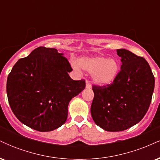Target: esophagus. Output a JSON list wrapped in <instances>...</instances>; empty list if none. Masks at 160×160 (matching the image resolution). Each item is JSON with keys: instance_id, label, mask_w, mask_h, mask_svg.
<instances>
[{"instance_id": "1", "label": "esophagus", "mask_w": 160, "mask_h": 160, "mask_svg": "<svg viewBox=\"0 0 160 160\" xmlns=\"http://www.w3.org/2000/svg\"><path fill=\"white\" fill-rule=\"evenodd\" d=\"M92 86H91V83L89 82V80H86V89H91Z\"/></svg>"}]
</instances>
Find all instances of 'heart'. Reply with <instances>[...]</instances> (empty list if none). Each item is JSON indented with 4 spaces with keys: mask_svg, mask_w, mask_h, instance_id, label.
<instances>
[{
    "mask_svg": "<svg viewBox=\"0 0 160 160\" xmlns=\"http://www.w3.org/2000/svg\"><path fill=\"white\" fill-rule=\"evenodd\" d=\"M78 63L80 68L92 73L93 81L101 86L108 85L114 81L120 70L117 60L102 56L83 57ZM74 68L79 69L77 65H74Z\"/></svg>",
    "mask_w": 160,
    "mask_h": 160,
    "instance_id": "1",
    "label": "heart"
}]
</instances>
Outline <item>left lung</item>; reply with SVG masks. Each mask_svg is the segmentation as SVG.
Returning <instances> with one entry per match:
<instances>
[{
  "label": "left lung",
  "mask_w": 160,
  "mask_h": 160,
  "mask_svg": "<svg viewBox=\"0 0 160 160\" xmlns=\"http://www.w3.org/2000/svg\"><path fill=\"white\" fill-rule=\"evenodd\" d=\"M121 70L111 84L92 86L91 114L97 126L120 132L142 120L151 102L155 79L148 62L125 49H117Z\"/></svg>",
  "instance_id": "obj_1"
}]
</instances>
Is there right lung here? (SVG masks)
<instances>
[{"label":"right lung","instance_id":"add662e5","mask_svg":"<svg viewBox=\"0 0 160 160\" xmlns=\"http://www.w3.org/2000/svg\"><path fill=\"white\" fill-rule=\"evenodd\" d=\"M56 49L40 47L20 58L8 75L7 93L20 122L39 132L56 129L65 122L70 101L85 89L74 80L67 58Z\"/></svg>","mask_w":160,"mask_h":160}]
</instances>
